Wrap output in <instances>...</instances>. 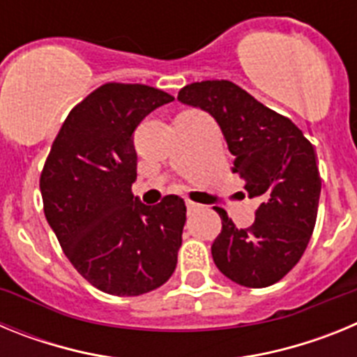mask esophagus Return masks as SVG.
<instances>
[{
  "label": "esophagus",
  "mask_w": 357,
  "mask_h": 357,
  "mask_svg": "<svg viewBox=\"0 0 357 357\" xmlns=\"http://www.w3.org/2000/svg\"><path fill=\"white\" fill-rule=\"evenodd\" d=\"M185 207H188V211H195V209H198V204H195V202H191V200H185Z\"/></svg>",
  "instance_id": "34e87169"
}]
</instances>
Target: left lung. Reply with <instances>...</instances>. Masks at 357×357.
<instances>
[{"mask_svg": "<svg viewBox=\"0 0 357 357\" xmlns=\"http://www.w3.org/2000/svg\"><path fill=\"white\" fill-rule=\"evenodd\" d=\"M176 100L206 110L222 128L236 157L232 172L261 202L250 229H236L220 207L222 232L214 239V264L245 288L275 284L298 263L313 234L321 181L313 144L291 119L264 107L229 80L185 85Z\"/></svg>", "mask_w": 357, "mask_h": 357, "instance_id": "8db88e82", "label": "left lung"}]
</instances>
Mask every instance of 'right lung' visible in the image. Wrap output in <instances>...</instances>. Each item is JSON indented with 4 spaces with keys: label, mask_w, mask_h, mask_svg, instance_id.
Listing matches in <instances>:
<instances>
[{
    "label": "right lung",
    "mask_w": 357,
    "mask_h": 357,
    "mask_svg": "<svg viewBox=\"0 0 357 357\" xmlns=\"http://www.w3.org/2000/svg\"><path fill=\"white\" fill-rule=\"evenodd\" d=\"M173 100L148 85H102L69 112L44 164L46 220L77 272L109 295H143L175 272L184 200L144 206L132 195L135 128Z\"/></svg>",
    "instance_id": "right-lung-1"
}]
</instances>
